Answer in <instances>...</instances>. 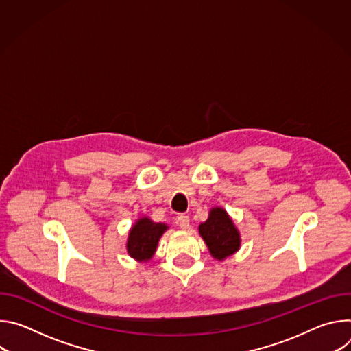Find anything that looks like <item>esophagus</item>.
<instances>
[{"mask_svg": "<svg viewBox=\"0 0 351 351\" xmlns=\"http://www.w3.org/2000/svg\"><path fill=\"white\" fill-rule=\"evenodd\" d=\"M178 223H179V226H180L182 230L189 229V226H190V218H189V215L180 214V215L178 217Z\"/></svg>", "mask_w": 351, "mask_h": 351, "instance_id": "obj_1", "label": "esophagus"}]
</instances>
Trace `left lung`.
Here are the masks:
<instances>
[{"instance_id":"8db88e82","label":"left lung","mask_w":351,"mask_h":351,"mask_svg":"<svg viewBox=\"0 0 351 351\" xmlns=\"http://www.w3.org/2000/svg\"><path fill=\"white\" fill-rule=\"evenodd\" d=\"M198 233L206 241L210 254L218 261L239 252L241 237L233 219L222 207L210 210L208 219L198 226Z\"/></svg>"}]
</instances>
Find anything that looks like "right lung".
<instances>
[{"label": "right lung", "mask_w": 351, "mask_h": 351, "mask_svg": "<svg viewBox=\"0 0 351 351\" xmlns=\"http://www.w3.org/2000/svg\"><path fill=\"white\" fill-rule=\"evenodd\" d=\"M168 229L169 226L167 223L154 222L148 217L138 218L129 230L126 241L128 254L138 263L149 261L157 252L161 236Z\"/></svg>", "instance_id": "1"}]
</instances>
